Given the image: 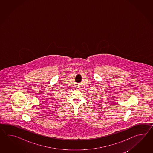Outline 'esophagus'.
<instances>
[{
  "mask_svg": "<svg viewBox=\"0 0 153 153\" xmlns=\"http://www.w3.org/2000/svg\"><path fill=\"white\" fill-rule=\"evenodd\" d=\"M80 87V86L79 85H76V88H79Z\"/></svg>",
  "mask_w": 153,
  "mask_h": 153,
  "instance_id": "34e87169",
  "label": "esophagus"
}]
</instances>
